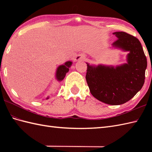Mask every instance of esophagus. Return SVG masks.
Instances as JSON below:
<instances>
[{
    "instance_id": "esophagus-1",
    "label": "esophagus",
    "mask_w": 152,
    "mask_h": 152,
    "mask_svg": "<svg viewBox=\"0 0 152 152\" xmlns=\"http://www.w3.org/2000/svg\"><path fill=\"white\" fill-rule=\"evenodd\" d=\"M85 59H86V57L84 56H83V55H79V56H78L76 57L75 60L76 61H83V60H85Z\"/></svg>"
}]
</instances>
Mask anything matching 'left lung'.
Masks as SVG:
<instances>
[{
    "label": "left lung",
    "instance_id": "8db88e82",
    "mask_svg": "<svg viewBox=\"0 0 152 152\" xmlns=\"http://www.w3.org/2000/svg\"><path fill=\"white\" fill-rule=\"evenodd\" d=\"M118 40L112 47L128 51L127 63L116 66L90 65L86 76L89 91L106 104L119 105L131 100L142 88L147 59L140 41L125 32L113 33Z\"/></svg>",
    "mask_w": 152,
    "mask_h": 152
}]
</instances>
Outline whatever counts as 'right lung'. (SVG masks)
<instances>
[{
    "label": "right lung",
    "mask_w": 152,
    "mask_h": 152,
    "mask_svg": "<svg viewBox=\"0 0 152 152\" xmlns=\"http://www.w3.org/2000/svg\"><path fill=\"white\" fill-rule=\"evenodd\" d=\"M72 61H66V63H64L63 64L57 67L56 74V78L57 81L61 82L64 79V77L66 76V74L69 72V68L72 66ZM49 99V96H48L46 99Z\"/></svg>",
    "instance_id": "add662e5"
}]
</instances>
